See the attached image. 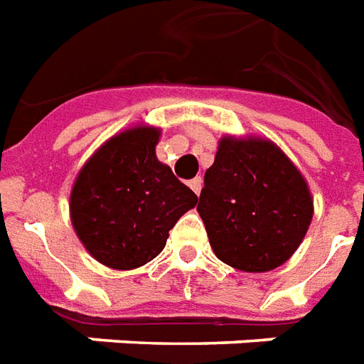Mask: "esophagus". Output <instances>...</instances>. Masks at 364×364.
I'll return each instance as SVG.
<instances>
[{"label":"esophagus","mask_w":364,"mask_h":364,"mask_svg":"<svg viewBox=\"0 0 364 364\" xmlns=\"http://www.w3.org/2000/svg\"><path fill=\"white\" fill-rule=\"evenodd\" d=\"M188 184H190V188H192L193 192H196V193H200V192H201V186H203V180H201L200 176H196V178L190 180V182H188Z\"/></svg>","instance_id":"esophagus-1"}]
</instances>
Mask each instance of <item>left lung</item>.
<instances>
[{
  "label": "left lung",
  "mask_w": 364,
  "mask_h": 364,
  "mask_svg": "<svg viewBox=\"0 0 364 364\" xmlns=\"http://www.w3.org/2000/svg\"><path fill=\"white\" fill-rule=\"evenodd\" d=\"M198 213L215 256L240 272L283 266L314 215V200L301 171L266 137L219 139L205 171Z\"/></svg>",
  "instance_id": "1"
}]
</instances>
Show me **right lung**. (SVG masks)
Returning <instances> with one entry per match:
<instances>
[{
  "label": "right lung",
  "instance_id": "obj_1",
  "mask_svg": "<svg viewBox=\"0 0 364 364\" xmlns=\"http://www.w3.org/2000/svg\"><path fill=\"white\" fill-rule=\"evenodd\" d=\"M159 139L161 127H127L89 156L73 182L71 225L102 266L122 272L145 266L198 203V196L156 159Z\"/></svg>",
  "mask_w": 364,
  "mask_h": 364
}]
</instances>
